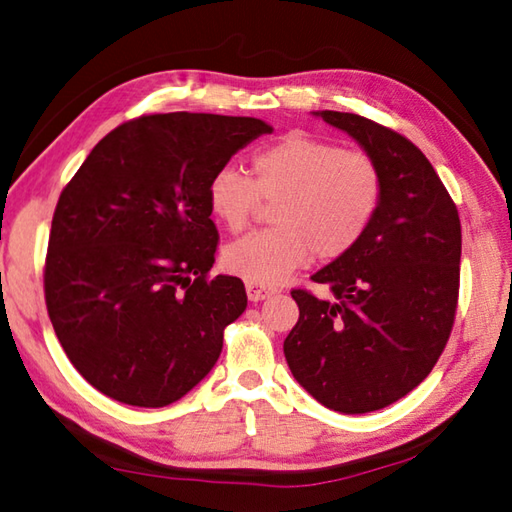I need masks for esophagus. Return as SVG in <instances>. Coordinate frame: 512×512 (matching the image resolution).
I'll return each mask as SVG.
<instances>
[{"mask_svg":"<svg viewBox=\"0 0 512 512\" xmlns=\"http://www.w3.org/2000/svg\"><path fill=\"white\" fill-rule=\"evenodd\" d=\"M246 295L250 301H262L270 295H275V288H268L262 284H255V281H246Z\"/></svg>","mask_w":512,"mask_h":512,"instance_id":"34e87169","label":"esophagus"}]
</instances>
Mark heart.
Returning a JSON list of instances; mask_svg holds the SVG:
<instances>
[{
    "label": "heart",
    "instance_id": "obj_1",
    "mask_svg": "<svg viewBox=\"0 0 512 512\" xmlns=\"http://www.w3.org/2000/svg\"><path fill=\"white\" fill-rule=\"evenodd\" d=\"M383 198L376 160L334 140L295 132L259 149L250 176L233 167L213 173L209 211L226 231L239 233L262 206H273V228L228 244L222 264L255 284H277L314 255L334 262L361 242Z\"/></svg>",
    "mask_w": 512,
    "mask_h": 512
}]
</instances>
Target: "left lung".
Here are the masks:
<instances>
[{
    "label": "left lung",
    "instance_id": "8db88e82",
    "mask_svg": "<svg viewBox=\"0 0 512 512\" xmlns=\"http://www.w3.org/2000/svg\"><path fill=\"white\" fill-rule=\"evenodd\" d=\"M319 116L376 160L383 198L361 242L312 275L334 299L290 292L299 321L284 354L321 405L367 413L416 389L447 347L460 292V215L409 138L350 112Z\"/></svg>",
    "mask_w": 512,
    "mask_h": 512
}]
</instances>
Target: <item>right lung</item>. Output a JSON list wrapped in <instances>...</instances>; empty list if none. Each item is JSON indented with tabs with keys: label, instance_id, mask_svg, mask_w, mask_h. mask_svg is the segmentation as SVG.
Here are the masks:
<instances>
[{
	"label": "right lung",
	"instance_id": "right-lung-1",
	"mask_svg": "<svg viewBox=\"0 0 512 512\" xmlns=\"http://www.w3.org/2000/svg\"><path fill=\"white\" fill-rule=\"evenodd\" d=\"M270 132L248 116H138L63 187L43 292L63 352L101 394L167 407L213 369L248 299L242 279L209 277L220 235L206 191L235 151Z\"/></svg>",
	"mask_w": 512,
	"mask_h": 512
}]
</instances>
